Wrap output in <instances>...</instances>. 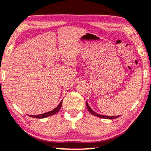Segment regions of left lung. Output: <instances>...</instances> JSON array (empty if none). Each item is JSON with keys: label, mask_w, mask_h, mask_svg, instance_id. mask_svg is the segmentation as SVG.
Wrapping results in <instances>:
<instances>
[{"label": "left lung", "mask_w": 151, "mask_h": 151, "mask_svg": "<svg viewBox=\"0 0 151 151\" xmlns=\"http://www.w3.org/2000/svg\"><path fill=\"white\" fill-rule=\"evenodd\" d=\"M86 106H87L88 110V111L90 112V113L95 116H98V117H100L102 118H106V119H115V118H118L120 116H104V115H101V114L96 113V112H95L94 111H93L92 109L91 108V106L88 105V103L87 101H86Z\"/></svg>", "instance_id": "left-lung-1"}]
</instances>
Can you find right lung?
I'll return each mask as SVG.
<instances>
[{
	"label": "right lung",
	"instance_id": "obj_1",
	"mask_svg": "<svg viewBox=\"0 0 151 151\" xmlns=\"http://www.w3.org/2000/svg\"><path fill=\"white\" fill-rule=\"evenodd\" d=\"M61 106H62V101L59 103V104L57 107L53 109V110L50 111H48L47 112V113H45L42 114H40V115H29V116L33 118H45L49 117V116L54 115L55 114H56L57 112H58L59 110H60V108H61Z\"/></svg>",
	"mask_w": 151,
	"mask_h": 151
}]
</instances>
